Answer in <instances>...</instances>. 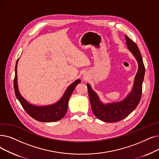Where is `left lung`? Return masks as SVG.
Returning <instances> with one entry per match:
<instances>
[{"label": "left lung", "instance_id": "8db88e82", "mask_svg": "<svg viewBox=\"0 0 159 159\" xmlns=\"http://www.w3.org/2000/svg\"><path fill=\"white\" fill-rule=\"evenodd\" d=\"M125 38L129 49L133 54L139 63V70L135 77L133 90L126 99L119 102L104 105L100 101L98 95L92 89L90 85L87 84L92 112L98 119L105 122H116L126 118L139 104L142 97V83L146 69L137 45L126 35Z\"/></svg>", "mask_w": 159, "mask_h": 159}]
</instances>
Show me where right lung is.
<instances>
[{
	"mask_svg": "<svg viewBox=\"0 0 159 159\" xmlns=\"http://www.w3.org/2000/svg\"><path fill=\"white\" fill-rule=\"evenodd\" d=\"M18 60L19 58L17 60L15 68L16 75L14 80H13V86H14V91L16 98L20 102V105H22L26 113L34 120L41 122L57 121L62 119L67 112L69 99H70L76 86L80 83L81 80L78 79L69 86L62 98L56 104L45 107L34 106L29 104L28 102H26V101L22 98V96L20 95L19 92L17 82V67Z\"/></svg>",
	"mask_w": 159,
	"mask_h": 159,
	"instance_id": "add662e5",
	"label": "right lung"
}]
</instances>
